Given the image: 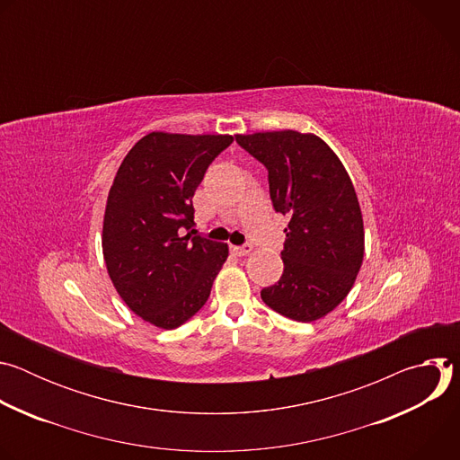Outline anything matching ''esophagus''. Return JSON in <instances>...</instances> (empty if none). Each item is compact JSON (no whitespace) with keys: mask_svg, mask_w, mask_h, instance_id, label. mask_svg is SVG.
<instances>
[{"mask_svg":"<svg viewBox=\"0 0 460 460\" xmlns=\"http://www.w3.org/2000/svg\"><path fill=\"white\" fill-rule=\"evenodd\" d=\"M231 251L236 254V256H245L252 251V245L251 243H243V245H233Z\"/></svg>","mask_w":460,"mask_h":460,"instance_id":"1","label":"esophagus"}]
</instances>
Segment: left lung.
<instances>
[{
	"instance_id": "left-lung-1",
	"label": "left lung",
	"mask_w": 460,
	"mask_h": 460,
	"mask_svg": "<svg viewBox=\"0 0 460 460\" xmlns=\"http://www.w3.org/2000/svg\"><path fill=\"white\" fill-rule=\"evenodd\" d=\"M236 144L268 169L284 229V273L260 291L277 313L313 322L351 291L364 258V222L355 187L323 140L298 130L236 135Z\"/></svg>"
}]
</instances>
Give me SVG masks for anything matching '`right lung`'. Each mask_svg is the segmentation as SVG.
Returning <instances> with one entry per match:
<instances>
[{"mask_svg": "<svg viewBox=\"0 0 460 460\" xmlns=\"http://www.w3.org/2000/svg\"><path fill=\"white\" fill-rule=\"evenodd\" d=\"M229 135L149 133L123 158L103 217V258L128 309L174 330L199 313L229 247L196 234L192 196Z\"/></svg>", "mask_w": 460, "mask_h": 460, "instance_id": "add662e5", "label": "right lung"}]
</instances>
